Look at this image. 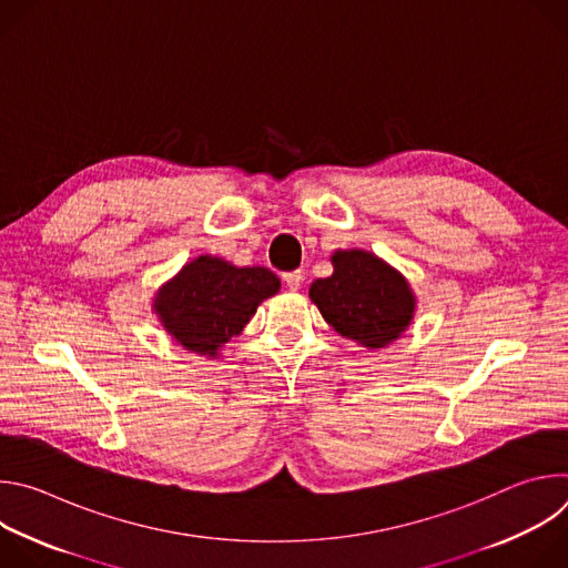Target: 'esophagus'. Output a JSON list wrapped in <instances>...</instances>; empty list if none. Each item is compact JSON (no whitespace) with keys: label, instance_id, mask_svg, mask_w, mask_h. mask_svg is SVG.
Returning a JSON list of instances; mask_svg holds the SVG:
<instances>
[{"label":"esophagus","instance_id":"obj_1","mask_svg":"<svg viewBox=\"0 0 568 568\" xmlns=\"http://www.w3.org/2000/svg\"><path fill=\"white\" fill-rule=\"evenodd\" d=\"M283 283L290 290H298L303 285V274L301 272H287V274H283Z\"/></svg>","mask_w":568,"mask_h":568}]
</instances>
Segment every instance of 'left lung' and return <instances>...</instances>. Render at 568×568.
<instances>
[{
  "label": "left lung",
  "instance_id": "1",
  "mask_svg": "<svg viewBox=\"0 0 568 568\" xmlns=\"http://www.w3.org/2000/svg\"><path fill=\"white\" fill-rule=\"evenodd\" d=\"M333 274L310 285V298L326 323L368 351L397 342L416 316L407 276L366 250H337Z\"/></svg>",
  "mask_w": 568,
  "mask_h": 568
}]
</instances>
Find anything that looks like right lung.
Wrapping results in <instances>:
<instances>
[{
  "label": "right lung",
  "mask_w": 568,
  "mask_h": 568,
  "mask_svg": "<svg viewBox=\"0 0 568 568\" xmlns=\"http://www.w3.org/2000/svg\"><path fill=\"white\" fill-rule=\"evenodd\" d=\"M281 281L267 267H237L220 256L189 261L152 296V312L184 351L217 359L258 305L278 294Z\"/></svg>",
  "instance_id": "obj_1"
}]
</instances>
